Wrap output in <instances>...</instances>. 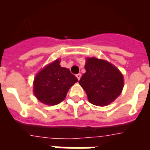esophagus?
<instances>
[{
    "label": "esophagus",
    "mask_w": 150,
    "mask_h": 150,
    "mask_svg": "<svg viewBox=\"0 0 150 150\" xmlns=\"http://www.w3.org/2000/svg\"><path fill=\"white\" fill-rule=\"evenodd\" d=\"M76 77H77V79H78V80H79V79H80V77H81V74H77L76 75Z\"/></svg>",
    "instance_id": "1"
}]
</instances>
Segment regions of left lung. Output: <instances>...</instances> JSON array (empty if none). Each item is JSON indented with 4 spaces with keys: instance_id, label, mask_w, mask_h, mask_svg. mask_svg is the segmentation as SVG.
<instances>
[{
    "instance_id": "left-lung-1",
    "label": "left lung",
    "mask_w": 150,
    "mask_h": 150,
    "mask_svg": "<svg viewBox=\"0 0 150 150\" xmlns=\"http://www.w3.org/2000/svg\"><path fill=\"white\" fill-rule=\"evenodd\" d=\"M86 72L79 83L86 91L88 101L96 106H107L121 94L124 86L122 74L107 61L87 59Z\"/></svg>"
}]
</instances>
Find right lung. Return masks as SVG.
<instances>
[{
    "mask_svg": "<svg viewBox=\"0 0 150 150\" xmlns=\"http://www.w3.org/2000/svg\"><path fill=\"white\" fill-rule=\"evenodd\" d=\"M60 61L46 66L34 79V93L40 102L47 105H56L65 98L69 88L78 81L70 70L62 67Z\"/></svg>",
    "mask_w": 150,
    "mask_h": 150,
    "instance_id": "right-lung-1",
    "label": "right lung"
}]
</instances>
